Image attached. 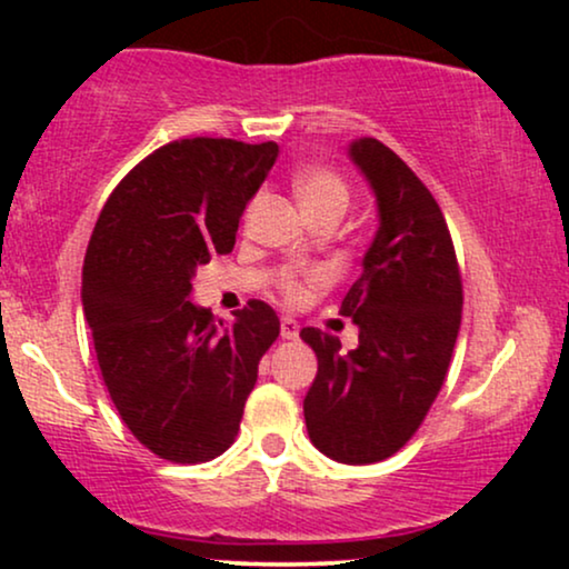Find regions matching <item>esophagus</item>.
Here are the masks:
<instances>
[{
  "label": "esophagus",
  "mask_w": 569,
  "mask_h": 569,
  "mask_svg": "<svg viewBox=\"0 0 569 569\" xmlns=\"http://www.w3.org/2000/svg\"><path fill=\"white\" fill-rule=\"evenodd\" d=\"M280 337L283 339H297L299 337V326L293 318H280Z\"/></svg>",
  "instance_id": "esophagus-1"
}]
</instances>
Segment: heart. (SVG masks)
I'll list each match as a JSON object with an SVG mask.
<instances>
[{
	"mask_svg": "<svg viewBox=\"0 0 569 569\" xmlns=\"http://www.w3.org/2000/svg\"><path fill=\"white\" fill-rule=\"evenodd\" d=\"M293 194H297L299 206L305 208L307 217H321V213H337L342 217L350 206V184L339 176L335 168L326 166H302L291 176ZM326 272L321 267H310V270H289L280 278V293L289 302H302L307 291L312 286H321Z\"/></svg>",
	"mask_w": 569,
	"mask_h": 569,
	"instance_id": "obj_1",
	"label": "heart"
}]
</instances>
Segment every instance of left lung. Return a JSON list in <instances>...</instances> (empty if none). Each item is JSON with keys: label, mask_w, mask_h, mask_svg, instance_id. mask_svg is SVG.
<instances>
[{"label": "left lung", "mask_w": 569, "mask_h": 569, "mask_svg": "<svg viewBox=\"0 0 569 569\" xmlns=\"http://www.w3.org/2000/svg\"><path fill=\"white\" fill-rule=\"evenodd\" d=\"M380 208L363 272L342 299L358 348L321 329L299 331L318 375L305 396L310 441L326 457L367 466L396 455L433 407L460 331L462 278L439 202L377 139L350 143Z\"/></svg>", "instance_id": "1"}]
</instances>
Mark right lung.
Listing matches in <instances>:
<instances>
[{
  "instance_id": "1",
  "label": "right lung",
  "mask_w": 569,
  "mask_h": 569,
  "mask_svg": "<svg viewBox=\"0 0 569 569\" xmlns=\"http://www.w3.org/2000/svg\"><path fill=\"white\" fill-rule=\"evenodd\" d=\"M276 158V141L166 143L114 187L90 234L82 307L103 385L130 433L162 460L208 462L230 449L280 335L262 299L234 323L189 302L198 267L232 251Z\"/></svg>"
}]
</instances>
